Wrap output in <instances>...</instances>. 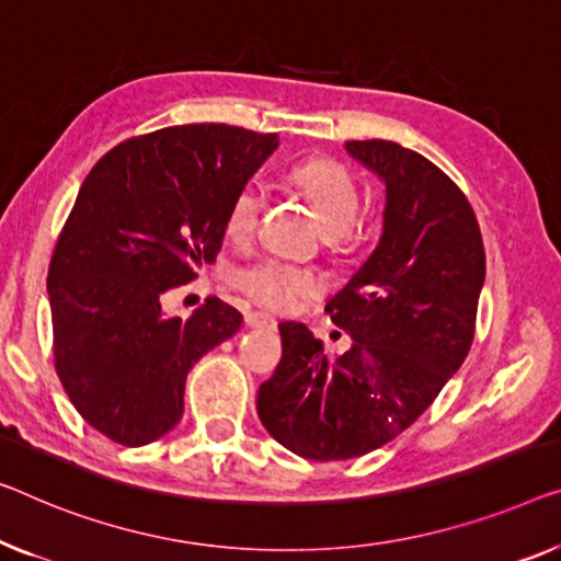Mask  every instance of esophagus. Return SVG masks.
Returning a JSON list of instances; mask_svg holds the SVG:
<instances>
[{"label": "esophagus", "mask_w": 561, "mask_h": 561, "mask_svg": "<svg viewBox=\"0 0 561 561\" xmlns=\"http://www.w3.org/2000/svg\"><path fill=\"white\" fill-rule=\"evenodd\" d=\"M247 324H249V328H256V330H277V320H274V317L266 314V312H249Z\"/></svg>", "instance_id": "1"}]
</instances>
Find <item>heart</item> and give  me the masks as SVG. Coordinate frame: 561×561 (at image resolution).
<instances>
[{"instance_id": "b5f03b06", "label": "heart", "mask_w": 561, "mask_h": 561, "mask_svg": "<svg viewBox=\"0 0 561 561\" xmlns=\"http://www.w3.org/2000/svg\"><path fill=\"white\" fill-rule=\"evenodd\" d=\"M291 181L302 188V194L314 206L322 229L330 237H345L360 216V191L340 163L312 161L295 169ZM264 186L259 181L247 183L233 196L229 206V233L237 239L249 237L256 229L264 211ZM237 287L244 289L259 305L272 309H291L299 299L317 287V279L309 272L297 270L282 259H256L237 272Z\"/></svg>"}]
</instances>
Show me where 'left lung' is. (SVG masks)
<instances>
[{"label": "left lung", "mask_w": 561, "mask_h": 561, "mask_svg": "<svg viewBox=\"0 0 561 561\" xmlns=\"http://www.w3.org/2000/svg\"><path fill=\"white\" fill-rule=\"evenodd\" d=\"M345 150L386 186L378 244L328 302L353 342L328 355L282 322V363L256 396L270 436L312 461L370 454L423 415L471 350L486 279L473 208L438 165L392 140Z\"/></svg>", "instance_id": "1"}]
</instances>
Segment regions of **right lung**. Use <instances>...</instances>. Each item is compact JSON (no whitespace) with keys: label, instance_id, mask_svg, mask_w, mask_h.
<instances>
[{"label":"right lung","instance_id":"add662e5","mask_svg":"<svg viewBox=\"0 0 561 561\" xmlns=\"http://www.w3.org/2000/svg\"><path fill=\"white\" fill-rule=\"evenodd\" d=\"M277 146L274 133L179 125L115 146L82 183L47 277L55 367L78 413L121 446L173 431L191 367L241 328L216 297L186 320L161 302L214 262L233 196Z\"/></svg>","mask_w":561,"mask_h":561}]
</instances>
